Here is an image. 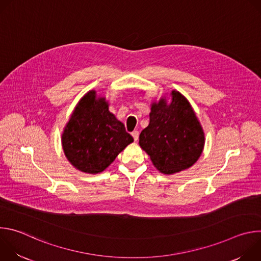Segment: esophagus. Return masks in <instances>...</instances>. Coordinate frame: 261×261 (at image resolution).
Here are the masks:
<instances>
[{
    "label": "esophagus",
    "instance_id": "34e87169",
    "mask_svg": "<svg viewBox=\"0 0 261 261\" xmlns=\"http://www.w3.org/2000/svg\"><path fill=\"white\" fill-rule=\"evenodd\" d=\"M131 134H132V136H133L134 140H135V141H137V140H138V137H139V132H138L137 130H134Z\"/></svg>",
    "mask_w": 261,
    "mask_h": 261
}]
</instances>
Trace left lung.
<instances>
[{"label":"left lung","instance_id":"obj_1","mask_svg":"<svg viewBox=\"0 0 261 261\" xmlns=\"http://www.w3.org/2000/svg\"><path fill=\"white\" fill-rule=\"evenodd\" d=\"M171 95L169 104L161 99L152 105L150 124L139 135V145L165 174L192 166L204 145L203 130L190 103L176 91Z\"/></svg>","mask_w":261,"mask_h":261}]
</instances>
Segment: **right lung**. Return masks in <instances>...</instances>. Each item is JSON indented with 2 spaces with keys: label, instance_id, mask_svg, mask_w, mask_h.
I'll return each mask as SVG.
<instances>
[{
  "label": "right lung",
  "instance_id": "right-lung-1",
  "mask_svg": "<svg viewBox=\"0 0 261 261\" xmlns=\"http://www.w3.org/2000/svg\"><path fill=\"white\" fill-rule=\"evenodd\" d=\"M132 141L124 124L109 113L105 98L97 99L95 91L81 99L62 135L69 162L93 174L108 167Z\"/></svg>",
  "mask_w": 261,
  "mask_h": 261
}]
</instances>
